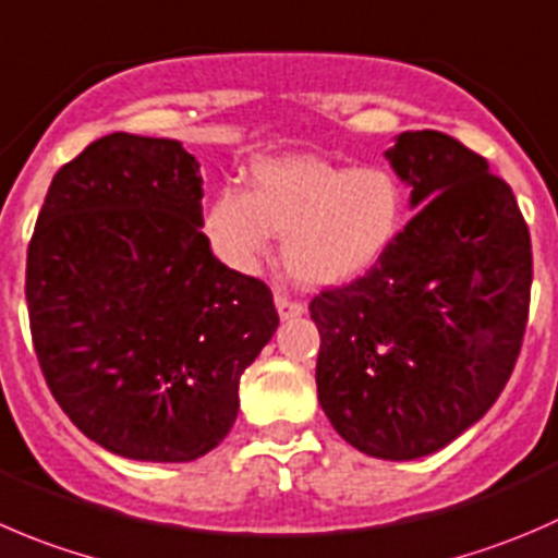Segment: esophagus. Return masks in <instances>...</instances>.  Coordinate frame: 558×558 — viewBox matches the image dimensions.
<instances>
[{"label":"esophagus","mask_w":558,"mask_h":558,"mask_svg":"<svg viewBox=\"0 0 558 558\" xmlns=\"http://www.w3.org/2000/svg\"><path fill=\"white\" fill-rule=\"evenodd\" d=\"M277 308L281 319H290V317H298V314H303V303L292 301L290 295H281V292H277Z\"/></svg>","instance_id":"obj_1"}]
</instances>
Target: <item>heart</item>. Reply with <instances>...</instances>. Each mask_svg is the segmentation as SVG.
I'll use <instances>...</instances> for the list:
<instances>
[{"mask_svg": "<svg viewBox=\"0 0 558 558\" xmlns=\"http://www.w3.org/2000/svg\"><path fill=\"white\" fill-rule=\"evenodd\" d=\"M401 225V186L383 168L347 170L317 157L263 159L250 190L219 186L203 230L222 263L255 271L284 235V263L306 284H336L366 271Z\"/></svg>", "mask_w": 558, "mask_h": 558, "instance_id": "1", "label": "heart"}]
</instances>
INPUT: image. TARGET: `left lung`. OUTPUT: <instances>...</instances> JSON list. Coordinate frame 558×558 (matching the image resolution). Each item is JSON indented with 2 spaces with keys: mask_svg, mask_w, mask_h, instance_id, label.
<instances>
[{
  "mask_svg": "<svg viewBox=\"0 0 558 558\" xmlns=\"http://www.w3.org/2000/svg\"><path fill=\"white\" fill-rule=\"evenodd\" d=\"M410 222L363 277L325 287L317 396L361 453L412 461L453 442L505 390L529 319L532 239L510 184L437 130L388 151Z\"/></svg>",
  "mask_w": 558,
  "mask_h": 558,
  "instance_id": "8db88e82",
  "label": "left lung"
}]
</instances>
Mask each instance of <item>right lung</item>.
Segmentation results:
<instances>
[{
	"instance_id": "add662e5",
	"label": "right lung",
	"mask_w": 558,
	"mask_h": 558,
	"mask_svg": "<svg viewBox=\"0 0 558 558\" xmlns=\"http://www.w3.org/2000/svg\"><path fill=\"white\" fill-rule=\"evenodd\" d=\"M201 165L113 132L53 175L26 252L40 372L105 450L181 464L217 448L279 325L271 287L211 255Z\"/></svg>"
}]
</instances>
